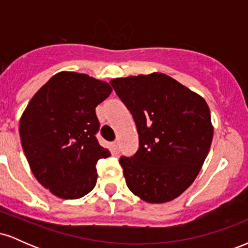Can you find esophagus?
<instances>
[{
    "instance_id": "obj_1",
    "label": "esophagus",
    "mask_w": 248,
    "mask_h": 248,
    "mask_svg": "<svg viewBox=\"0 0 248 248\" xmlns=\"http://www.w3.org/2000/svg\"><path fill=\"white\" fill-rule=\"evenodd\" d=\"M112 149L114 154H119V152H120V148H119V141L112 142Z\"/></svg>"
}]
</instances>
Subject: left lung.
<instances>
[{
  "label": "left lung",
  "mask_w": 248,
  "mask_h": 248,
  "mask_svg": "<svg viewBox=\"0 0 248 248\" xmlns=\"http://www.w3.org/2000/svg\"><path fill=\"white\" fill-rule=\"evenodd\" d=\"M109 82L138 128L139 150L120 158L128 189L147 203L177 198L197 177L211 147L206 101L164 73Z\"/></svg>",
  "instance_id": "obj_1"
}]
</instances>
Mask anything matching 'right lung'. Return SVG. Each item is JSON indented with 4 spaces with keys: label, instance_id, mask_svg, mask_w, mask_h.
I'll list each match as a JSON object with an SVG mask.
<instances>
[{
    "label": "right lung",
    "instance_id": "1",
    "mask_svg": "<svg viewBox=\"0 0 248 248\" xmlns=\"http://www.w3.org/2000/svg\"><path fill=\"white\" fill-rule=\"evenodd\" d=\"M112 93L106 81L85 73H57L32 96L19 120V136L31 171L62 199L92 191L96 162L110 156L98 143L95 107Z\"/></svg>",
    "mask_w": 248,
    "mask_h": 248
}]
</instances>
